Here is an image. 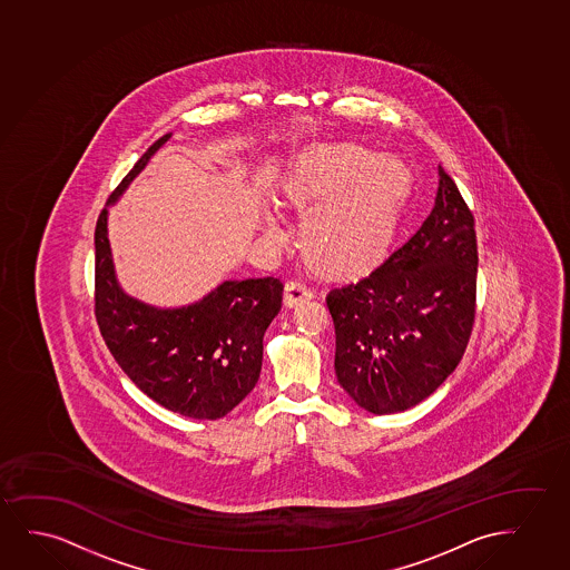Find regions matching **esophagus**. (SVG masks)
I'll use <instances>...</instances> for the list:
<instances>
[{
    "label": "esophagus",
    "mask_w": 570,
    "mask_h": 570,
    "mask_svg": "<svg viewBox=\"0 0 570 570\" xmlns=\"http://www.w3.org/2000/svg\"><path fill=\"white\" fill-rule=\"evenodd\" d=\"M313 297V289L305 282H288L286 284V294H284V304L286 307H296L302 302H307Z\"/></svg>",
    "instance_id": "1"
}]
</instances>
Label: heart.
Returning a JSON list of instances; mask_svg holds the SVG:
<instances>
[{
	"mask_svg": "<svg viewBox=\"0 0 570 570\" xmlns=\"http://www.w3.org/2000/svg\"><path fill=\"white\" fill-rule=\"evenodd\" d=\"M412 174L399 156L360 145H323L289 166L284 193L307 210L304 247L315 265L347 273L377 261L399 229ZM265 232L281 237V223L266 216Z\"/></svg>",
	"mask_w": 570,
	"mask_h": 570,
	"instance_id": "1",
	"label": "heart"
}]
</instances>
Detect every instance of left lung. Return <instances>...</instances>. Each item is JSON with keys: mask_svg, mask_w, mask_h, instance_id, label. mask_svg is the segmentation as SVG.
Masks as SVG:
<instances>
[{"mask_svg": "<svg viewBox=\"0 0 570 570\" xmlns=\"http://www.w3.org/2000/svg\"><path fill=\"white\" fill-rule=\"evenodd\" d=\"M473 216L439 166L435 205L422 228L362 281L333 288L334 371L371 414H399L456 370L475 313Z\"/></svg>", "mask_w": 570, "mask_h": 570, "instance_id": "left-lung-1", "label": "left lung"}]
</instances>
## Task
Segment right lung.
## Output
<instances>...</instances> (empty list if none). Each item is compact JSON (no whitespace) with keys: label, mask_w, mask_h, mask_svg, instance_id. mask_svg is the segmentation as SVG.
<instances>
[{"label":"right lung","mask_w":570,"mask_h":570,"mask_svg":"<svg viewBox=\"0 0 570 570\" xmlns=\"http://www.w3.org/2000/svg\"><path fill=\"white\" fill-rule=\"evenodd\" d=\"M170 137L148 147L98 216L95 309L106 346L148 399L185 417L218 420L259 381L263 336L281 311L284 286L273 276L224 281L179 307L150 305L121 288L108 213Z\"/></svg>","instance_id":"right-lung-1"}]
</instances>
